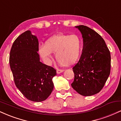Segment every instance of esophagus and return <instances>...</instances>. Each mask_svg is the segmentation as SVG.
Returning a JSON list of instances; mask_svg holds the SVG:
<instances>
[{
	"label": "esophagus",
	"instance_id": "obj_1",
	"mask_svg": "<svg viewBox=\"0 0 121 121\" xmlns=\"http://www.w3.org/2000/svg\"><path fill=\"white\" fill-rule=\"evenodd\" d=\"M63 72L64 70H61V69H57V74H60L61 73H62V72Z\"/></svg>",
	"mask_w": 121,
	"mask_h": 121
}]
</instances>
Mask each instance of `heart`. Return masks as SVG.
I'll return each mask as SVG.
<instances>
[{
  "instance_id": "heart-1",
  "label": "heart",
  "mask_w": 121,
  "mask_h": 121,
  "mask_svg": "<svg viewBox=\"0 0 121 121\" xmlns=\"http://www.w3.org/2000/svg\"><path fill=\"white\" fill-rule=\"evenodd\" d=\"M82 43L77 35H55L40 47L39 52L44 60L49 61L52 53H56V59L62 66H71L78 61Z\"/></svg>"
}]
</instances>
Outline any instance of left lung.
<instances>
[{"label": "left lung", "instance_id": "obj_1", "mask_svg": "<svg viewBox=\"0 0 121 121\" xmlns=\"http://www.w3.org/2000/svg\"><path fill=\"white\" fill-rule=\"evenodd\" d=\"M81 33L83 48L81 57L73 68L72 87L84 96L98 93L105 85L110 73V53L98 33L85 26L75 27Z\"/></svg>", "mask_w": 121, "mask_h": 121}]
</instances>
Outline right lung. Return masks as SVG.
<instances>
[{"mask_svg": "<svg viewBox=\"0 0 121 121\" xmlns=\"http://www.w3.org/2000/svg\"><path fill=\"white\" fill-rule=\"evenodd\" d=\"M36 36L27 30L15 40L10 51L9 65L15 84L25 97L34 102L47 99L53 89V68L40 61Z\"/></svg>", "mask_w": 121, "mask_h": 121, "instance_id": "1", "label": "right lung"}]
</instances>
